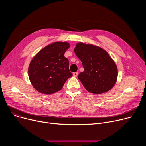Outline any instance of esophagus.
Here are the masks:
<instances>
[{
    "mask_svg": "<svg viewBox=\"0 0 146 146\" xmlns=\"http://www.w3.org/2000/svg\"><path fill=\"white\" fill-rule=\"evenodd\" d=\"M73 75L74 77H77V76H78V72H74L73 73Z\"/></svg>",
    "mask_w": 146,
    "mask_h": 146,
    "instance_id": "34e87169",
    "label": "esophagus"
}]
</instances>
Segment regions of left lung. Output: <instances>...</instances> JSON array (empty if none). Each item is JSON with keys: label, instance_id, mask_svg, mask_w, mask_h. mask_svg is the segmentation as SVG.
<instances>
[{"label": "left lung", "instance_id": "8db88e82", "mask_svg": "<svg viewBox=\"0 0 146 146\" xmlns=\"http://www.w3.org/2000/svg\"><path fill=\"white\" fill-rule=\"evenodd\" d=\"M74 52L84 68L78 79L88 92L101 94L113 87L117 80L118 68L105 50L92 44L79 42Z\"/></svg>", "mask_w": 146, "mask_h": 146}]
</instances>
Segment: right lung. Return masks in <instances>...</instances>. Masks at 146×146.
<instances>
[{"label": "right lung", "mask_w": 146, "mask_h": 146, "mask_svg": "<svg viewBox=\"0 0 146 146\" xmlns=\"http://www.w3.org/2000/svg\"><path fill=\"white\" fill-rule=\"evenodd\" d=\"M70 47L67 42H55L46 46L31 61L28 76L33 86L40 93L52 94L63 88L72 73L64 57Z\"/></svg>", "instance_id": "right-lung-1"}]
</instances>
